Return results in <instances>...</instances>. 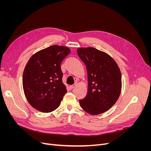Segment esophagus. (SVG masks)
<instances>
[{"label": "esophagus", "instance_id": "1", "mask_svg": "<svg viewBox=\"0 0 151 151\" xmlns=\"http://www.w3.org/2000/svg\"><path fill=\"white\" fill-rule=\"evenodd\" d=\"M76 86V83H75V84H73V85H71L70 87V88H71V89H73Z\"/></svg>", "mask_w": 151, "mask_h": 151}]
</instances>
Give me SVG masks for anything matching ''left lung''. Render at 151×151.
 <instances>
[{"label": "left lung", "instance_id": "obj_1", "mask_svg": "<svg viewBox=\"0 0 151 151\" xmlns=\"http://www.w3.org/2000/svg\"><path fill=\"white\" fill-rule=\"evenodd\" d=\"M77 52L86 65L88 80V92L80 100V105L92 115L105 113L115 104L121 94V70L105 52L91 47H80Z\"/></svg>", "mask_w": 151, "mask_h": 151}]
</instances>
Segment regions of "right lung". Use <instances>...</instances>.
Returning <instances> with one entry per match:
<instances>
[{
    "instance_id": "right-lung-1",
    "label": "right lung",
    "mask_w": 151,
    "mask_h": 151,
    "mask_svg": "<svg viewBox=\"0 0 151 151\" xmlns=\"http://www.w3.org/2000/svg\"><path fill=\"white\" fill-rule=\"evenodd\" d=\"M70 52L67 47L52 45L34 54L22 75V85L30 105L43 113L57 109L67 93L60 64Z\"/></svg>"
}]
</instances>
